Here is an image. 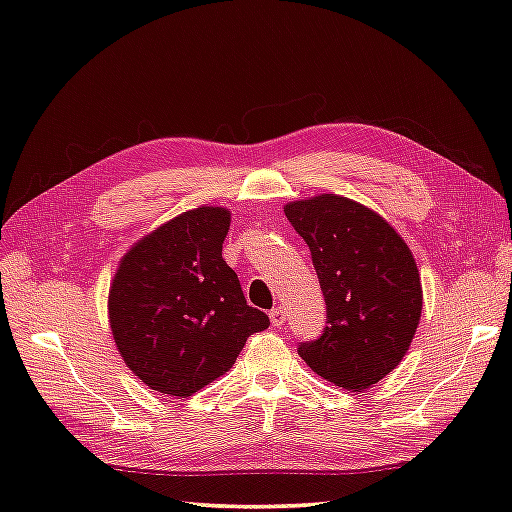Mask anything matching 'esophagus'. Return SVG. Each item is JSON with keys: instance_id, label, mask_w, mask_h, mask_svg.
Returning <instances> with one entry per match:
<instances>
[{"instance_id": "34e87169", "label": "esophagus", "mask_w": 512, "mask_h": 512, "mask_svg": "<svg viewBox=\"0 0 512 512\" xmlns=\"http://www.w3.org/2000/svg\"><path fill=\"white\" fill-rule=\"evenodd\" d=\"M271 323L275 325V327H280V325H284V320H287V311H284V307H275V309H271Z\"/></svg>"}]
</instances>
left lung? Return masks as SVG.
<instances>
[{
    "label": "left lung",
    "mask_w": 512,
    "mask_h": 512,
    "mask_svg": "<svg viewBox=\"0 0 512 512\" xmlns=\"http://www.w3.org/2000/svg\"><path fill=\"white\" fill-rule=\"evenodd\" d=\"M284 214L307 241L327 302L325 332L300 343V357L345 391H366L411 348L422 314L418 264L393 225L352 198L318 194Z\"/></svg>",
    "instance_id": "left-lung-1"
}]
</instances>
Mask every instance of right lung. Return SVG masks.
<instances>
[{
    "label": "right lung",
    "mask_w": 512,
    "mask_h": 512,
    "mask_svg": "<svg viewBox=\"0 0 512 512\" xmlns=\"http://www.w3.org/2000/svg\"><path fill=\"white\" fill-rule=\"evenodd\" d=\"M230 210L201 205L162 223L121 257L108 293L117 352L162 395L189 397L232 368L268 327L223 262Z\"/></svg>",
    "instance_id": "right-lung-1"
}]
</instances>
